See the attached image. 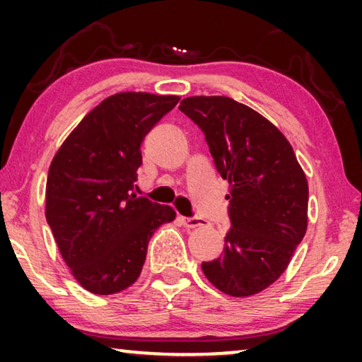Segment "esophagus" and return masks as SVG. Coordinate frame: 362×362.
<instances>
[{
  "label": "esophagus",
  "instance_id": "34e87169",
  "mask_svg": "<svg viewBox=\"0 0 362 362\" xmlns=\"http://www.w3.org/2000/svg\"><path fill=\"white\" fill-rule=\"evenodd\" d=\"M182 224L186 227H189V229H194V227H199V226H204V219L202 217H182Z\"/></svg>",
  "mask_w": 362,
  "mask_h": 362
}]
</instances>
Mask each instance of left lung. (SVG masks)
Listing matches in <instances>:
<instances>
[{
  "mask_svg": "<svg viewBox=\"0 0 362 362\" xmlns=\"http://www.w3.org/2000/svg\"><path fill=\"white\" fill-rule=\"evenodd\" d=\"M180 110L204 133L216 168L229 181L232 227L206 279L230 296L270 286L288 267L308 226V181L274 123L229 97H187Z\"/></svg>",
  "mask_w": 362,
  "mask_h": 362,
  "instance_id": "left-lung-1",
  "label": "left lung"
}]
</instances>
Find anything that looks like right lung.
Here are the masks:
<instances>
[{"label":"right lung","instance_id":"add662e5","mask_svg":"<svg viewBox=\"0 0 362 362\" xmlns=\"http://www.w3.org/2000/svg\"><path fill=\"white\" fill-rule=\"evenodd\" d=\"M177 95L120 92L87 113L49 166L46 219L74 279L95 295L128 288L141 274L148 242L173 207L133 192L146 133Z\"/></svg>","mask_w":362,"mask_h":362}]
</instances>
